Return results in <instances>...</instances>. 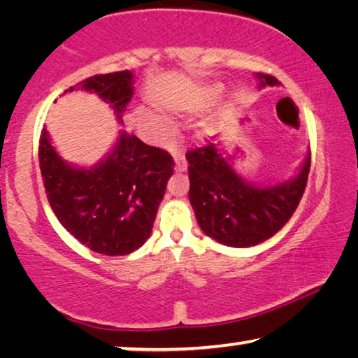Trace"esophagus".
<instances>
[{"label": "esophagus", "instance_id": "esophagus-1", "mask_svg": "<svg viewBox=\"0 0 358 358\" xmlns=\"http://www.w3.org/2000/svg\"><path fill=\"white\" fill-rule=\"evenodd\" d=\"M173 159H175V169H177V172H185L186 166H187L186 157L181 153H175Z\"/></svg>", "mask_w": 358, "mask_h": 358}]
</instances>
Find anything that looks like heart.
<instances>
[{"label": "heart", "instance_id": "heart-1", "mask_svg": "<svg viewBox=\"0 0 358 358\" xmlns=\"http://www.w3.org/2000/svg\"><path fill=\"white\" fill-rule=\"evenodd\" d=\"M217 94H220V90L217 88H202L194 94H191L189 98H187L183 104H180L177 108L178 110H189V112L201 110V108H205L207 106H210L211 102L217 98ZM147 121L156 132L164 131V121H162L161 118L148 117Z\"/></svg>", "mask_w": 358, "mask_h": 358}]
</instances>
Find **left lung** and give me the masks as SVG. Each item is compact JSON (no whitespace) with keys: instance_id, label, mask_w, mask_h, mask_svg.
Returning <instances> with one entry per match:
<instances>
[{"instance_id":"8db88e82","label":"left lung","mask_w":358,"mask_h":358,"mask_svg":"<svg viewBox=\"0 0 358 358\" xmlns=\"http://www.w3.org/2000/svg\"><path fill=\"white\" fill-rule=\"evenodd\" d=\"M259 88L280 85L273 76L257 72ZM189 202L197 222L208 237L222 245L248 248L262 243L284 227L305 192L311 155L300 173L286 183L259 187L245 181L208 142L186 153Z\"/></svg>"}]
</instances>
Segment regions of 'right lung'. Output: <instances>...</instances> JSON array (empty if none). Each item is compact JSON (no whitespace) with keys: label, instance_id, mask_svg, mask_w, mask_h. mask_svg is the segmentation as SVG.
Returning a JSON list of instances; mask_svg holds the SVG:
<instances>
[{"label":"right lung","instance_id":"right-lung-1","mask_svg":"<svg viewBox=\"0 0 358 358\" xmlns=\"http://www.w3.org/2000/svg\"><path fill=\"white\" fill-rule=\"evenodd\" d=\"M129 71L93 76L64 93L83 88L112 106L118 121L134 94ZM39 166L48 203L62 226L90 250L124 256L151 235L164 197L173 159L166 150L150 147L123 131L112 153L92 169L64 162L44 128L39 141Z\"/></svg>","mask_w":358,"mask_h":358}]
</instances>
